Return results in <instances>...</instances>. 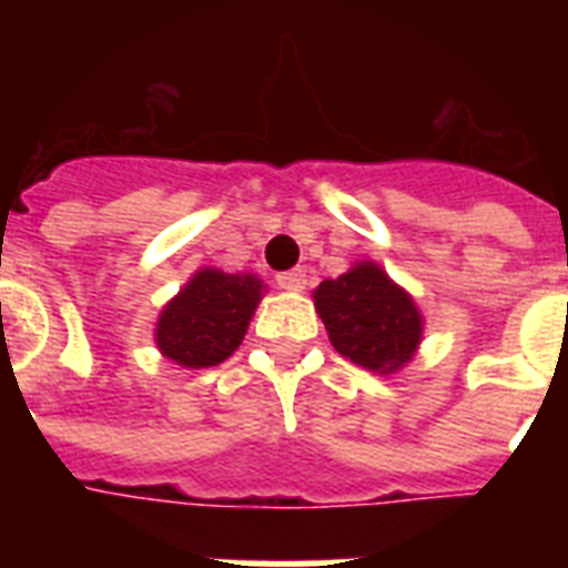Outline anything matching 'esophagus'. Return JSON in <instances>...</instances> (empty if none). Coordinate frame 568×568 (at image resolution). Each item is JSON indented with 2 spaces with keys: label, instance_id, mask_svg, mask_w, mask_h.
Listing matches in <instances>:
<instances>
[{
  "label": "esophagus",
  "instance_id": "esophagus-1",
  "mask_svg": "<svg viewBox=\"0 0 568 568\" xmlns=\"http://www.w3.org/2000/svg\"><path fill=\"white\" fill-rule=\"evenodd\" d=\"M276 285L285 288V292H303L306 288V274H303L301 267H294V271L276 274Z\"/></svg>",
  "mask_w": 568,
  "mask_h": 568
}]
</instances>
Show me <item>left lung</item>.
Returning <instances> with one entry per match:
<instances>
[{
    "label": "left lung",
    "instance_id": "8db88e82",
    "mask_svg": "<svg viewBox=\"0 0 568 568\" xmlns=\"http://www.w3.org/2000/svg\"><path fill=\"white\" fill-rule=\"evenodd\" d=\"M312 301L333 347L365 372L397 374L418 354L422 310L372 258L354 262L336 280H324Z\"/></svg>",
    "mask_w": 568,
    "mask_h": 568
}]
</instances>
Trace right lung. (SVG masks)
<instances>
[{
  "label": "right lung",
  "instance_id": "1",
  "mask_svg": "<svg viewBox=\"0 0 568 568\" xmlns=\"http://www.w3.org/2000/svg\"><path fill=\"white\" fill-rule=\"evenodd\" d=\"M265 292L256 274L200 267L159 312L153 333L159 354L189 372L221 365L244 342Z\"/></svg>",
  "mask_w": 568,
  "mask_h": 568
}]
</instances>
